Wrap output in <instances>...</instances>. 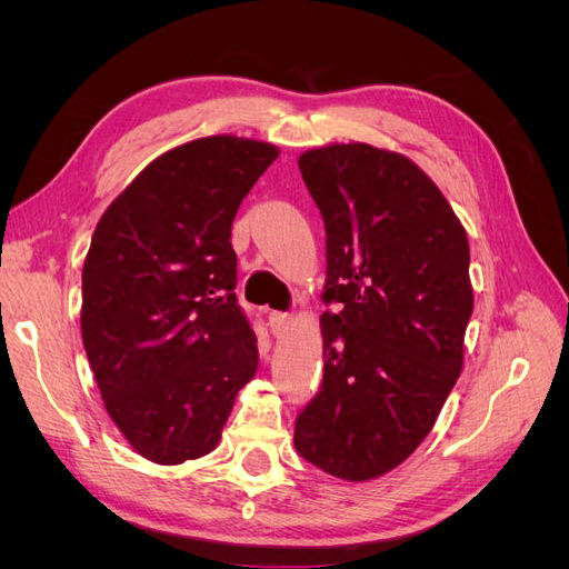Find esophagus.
Returning a JSON list of instances; mask_svg holds the SVG:
<instances>
[{
  "label": "esophagus",
  "mask_w": 569,
  "mask_h": 569,
  "mask_svg": "<svg viewBox=\"0 0 569 569\" xmlns=\"http://www.w3.org/2000/svg\"><path fill=\"white\" fill-rule=\"evenodd\" d=\"M268 325H270V332H272L274 337H282V335L289 330L291 318H289L287 313H280V311H270Z\"/></svg>",
  "instance_id": "1"
}]
</instances>
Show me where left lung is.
Here are the masks:
<instances>
[{
    "label": "left lung",
    "instance_id": "8db88e82",
    "mask_svg": "<svg viewBox=\"0 0 569 569\" xmlns=\"http://www.w3.org/2000/svg\"><path fill=\"white\" fill-rule=\"evenodd\" d=\"M327 234L322 385L297 418L303 460L349 481L401 465L462 370L468 234L410 159L363 142L299 157Z\"/></svg>",
    "mask_w": 569,
    "mask_h": 569
}]
</instances>
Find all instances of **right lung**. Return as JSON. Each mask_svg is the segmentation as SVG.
<instances>
[{"instance_id": "add662e5", "label": "right lung", "mask_w": 569, "mask_h": 569, "mask_svg": "<svg viewBox=\"0 0 569 569\" xmlns=\"http://www.w3.org/2000/svg\"><path fill=\"white\" fill-rule=\"evenodd\" d=\"M278 157L268 142L201 137L151 161L97 222L82 343L107 412L147 460L211 453L258 368L230 230Z\"/></svg>"}]
</instances>
